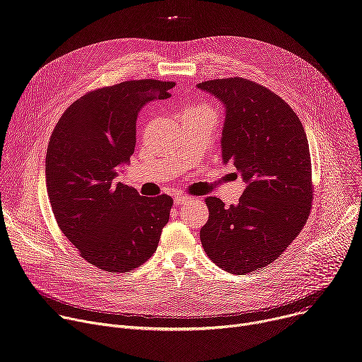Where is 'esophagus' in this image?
<instances>
[{"label": "esophagus", "instance_id": "obj_1", "mask_svg": "<svg viewBox=\"0 0 362 362\" xmlns=\"http://www.w3.org/2000/svg\"><path fill=\"white\" fill-rule=\"evenodd\" d=\"M190 199H193V197H192V196H187V194H176V196H175V203H176V204H183V203L189 202Z\"/></svg>", "mask_w": 362, "mask_h": 362}]
</instances>
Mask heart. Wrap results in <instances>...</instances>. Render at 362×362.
<instances>
[{"label": "heart", "mask_w": 362, "mask_h": 362, "mask_svg": "<svg viewBox=\"0 0 362 362\" xmlns=\"http://www.w3.org/2000/svg\"><path fill=\"white\" fill-rule=\"evenodd\" d=\"M186 113L204 115V116H208V117H211V119H214V120H215V110H214V107H211L209 105H200V106H194V107H192V109L186 110Z\"/></svg>", "instance_id": "1"}]
</instances>
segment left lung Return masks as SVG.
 Here are the masks:
<instances>
[{"label": "left lung", "instance_id": "8db88e82", "mask_svg": "<svg viewBox=\"0 0 362 362\" xmlns=\"http://www.w3.org/2000/svg\"><path fill=\"white\" fill-rule=\"evenodd\" d=\"M197 87L223 103L222 159L247 185L229 208L206 197L200 242L219 268L245 275L278 259L308 221L314 193L308 139L288 103L261 84L230 77Z\"/></svg>", "mask_w": 362, "mask_h": 362}]
</instances>
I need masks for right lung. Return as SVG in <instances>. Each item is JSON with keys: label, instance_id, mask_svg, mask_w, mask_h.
Listing matches in <instances>:
<instances>
[{"label": "right lung", "instance_id": "1", "mask_svg": "<svg viewBox=\"0 0 362 362\" xmlns=\"http://www.w3.org/2000/svg\"><path fill=\"white\" fill-rule=\"evenodd\" d=\"M172 81L132 80L93 90L64 112L45 156L47 192L59 228L98 269L124 274L156 252L169 222L168 194L140 196L117 182L136 146V120Z\"/></svg>", "mask_w": 362, "mask_h": 362}]
</instances>
